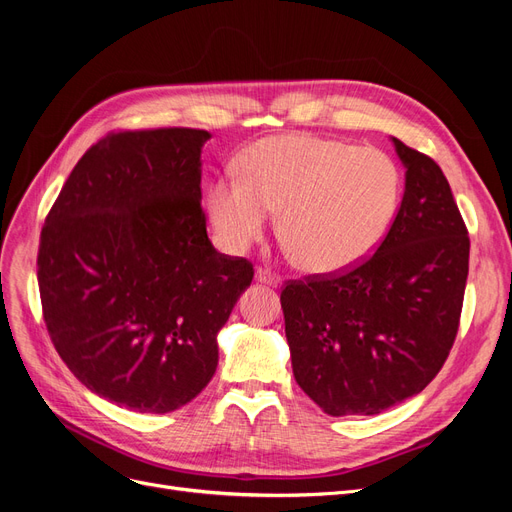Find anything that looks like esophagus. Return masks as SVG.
<instances>
[{
    "instance_id": "34e87169",
    "label": "esophagus",
    "mask_w": 512,
    "mask_h": 512,
    "mask_svg": "<svg viewBox=\"0 0 512 512\" xmlns=\"http://www.w3.org/2000/svg\"><path fill=\"white\" fill-rule=\"evenodd\" d=\"M256 282H260V284H267V286H280L282 284V280H280V275H275V273H271V271H267V269H256Z\"/></svg>"
}]
</instances>
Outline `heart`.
I'll list each match as a JSON object with an SVG mask.
<instances>
[{
    "instance_id": "1",
    "label": "heart",
    "mask_w": 512,
    "mask_h": 512,
    "mask_svg": "<svg viewBox=\"0 0 512 512\" xmlns=\"http://www.w3.org/2000/svg\"><path fill=\"white\" fill-rule=\"evenodd\" d=\"M239 181L209 188L211 226L228 252L258 243L280 213V237L309 273L361 265L389 235L401 173L384 151L314 134L269 136L243 151Z\"/></svg>"
}]
</instances>
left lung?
<instances>
[{
    "label": "left lung",
    "mask_w": 512,
    "mask_h": 512,
    "mask_svg": "<svg viewBox=\"0 0 512 512\" xmlns=\"http://www.w3.org/2000/svg\"><path fill=\"white\" fill-rule=\"evenodd\" d=\"M406 190L376 254L282 290L294 380L331 416L380 414L438 376L459 329L470 237L442 168L393 138Z\"/></svg>",
    "instance_id": "left-lung-1"
}]
</instances>
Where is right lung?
Masks as SVG:
<instances>
[{"label": "right lung", "instance_id": "add662e5", "mask_svg": "<svg viewBox=\"0 0 512 512\" xmlns=\"http://www.w3.org/2000/svg\"><path fill=\"white\" fill-rule=\"evenodd\" d=\"M207 130L104 136L46 215L38 286L46 331L89 391L136 412L192 401L218 367V333L252 284L220 254L200 207Z\"/></svg>", "mask_w": 512, "mask_h": 512}]
</instances>
